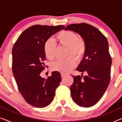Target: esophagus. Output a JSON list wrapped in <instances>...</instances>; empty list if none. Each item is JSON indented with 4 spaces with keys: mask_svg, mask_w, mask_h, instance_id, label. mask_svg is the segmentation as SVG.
I'll use <instances>...</instances> for the list:
<instances>
[{
    "mask_svg": "<svg viewBox=\"0 0 122 122\" xmlns=\"http://www.w3.org/2000/svg\"><path fill=\"white\" fill-rule=\"evenodd\" d=\"M66 76V74H63V73H61V78H64Z\"/></svg>",
    "mask_w": 122,
    "mask_h": 122,
    "instance_id": "esophagus-1",
    "label": "esophagus"
}]
</instances>
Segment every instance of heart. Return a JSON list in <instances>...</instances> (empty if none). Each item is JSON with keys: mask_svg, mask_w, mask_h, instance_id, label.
<instances>
[{"mask_svg": "<svg viewBox=\"0 0 122 122\" xmlns=\"http://www.w3.org/2000/svg\"><path fill=\"white\" fill-rule=\"evenodd\" d=\"M59 44L68 47L66 59L56 61L51 66L53 70L63 73H68L76 66V61L81 60L84 56L86 51L85 41L79 37L76 33L71 30H64L59 32L56 36ZM45 56L48 59L53 61L56 56V44L54 40L49 38L44 45Z\"/></svg>", "mask_w": 122, "mask_h": 122, "instance_id": "obj_1", "label": "heart"}]
</instances>
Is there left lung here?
<instances>
[{
	"instance_id": "obj_1",
	"label": "left lung",
	"mask_w": 122,
	"mask_h": 122,
	"mask_svg": "<svg viewBox=\"0 0 122 122\" xmlns=\"http://www.w3.org/2000/svg\"><path fill=\"white\" fill-rule=\"evenodd\" d=\"M65 30L78 33L86 43V53L76 68L86 76H73L70 90L78 106L91 107L99 101L110 83L112 58L108 41L99 30L87 23L70 24Z\"/></svg>"
}]
</instances>
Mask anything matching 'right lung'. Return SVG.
Listing matches in <instances>:
<instances>
[{
	"label": "right lung",
	"instance_id": "obj_1",
	"mask_svg": "<svg viewBox=\"0 0 122 122\" xmlns=\"http://www.w3.org/2000/svg\"><path fill=\"white\" fill-rule=\"evenodd\" d=\"M64 28L61 25L31 26L20 35L13 47L12 71L18 88L25 101L34 107L51 104L61 81L59 71H53L47 79L40 74L46 67L45 42Z\"/></svg>",
	"mask_w": 122,
	"mask_h": 122
}]
</instances>
